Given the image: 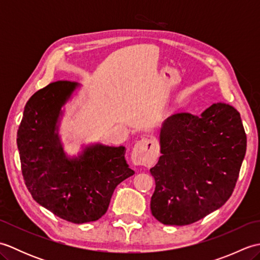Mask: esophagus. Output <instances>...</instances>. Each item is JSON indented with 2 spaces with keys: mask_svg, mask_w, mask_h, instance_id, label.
<instances>
[{
  "mask_svg": "<svg viewBox=\"0 0 260 260\" xmlns=\"http://www.w3.org/2000/svg\"><path fill=\"white\" fill-rule=\"evenodd\" d=\"M157 156V145L155 141L142 139L136 144L132 151V162L135 165H151L156 161Z\"/></svg>",
  "mask_w": 260,
  "mask_h": 260,
  "instance_id": "esophagus-1",
  "label": "esophagus"
}]
</instances>
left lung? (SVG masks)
<instances>
[{
  "mask_svg": "<svg viewBox=\"0 0 260 260\" xmlns=\"http://www.w3.org/2000/svg\"><path fill=\"white\" fill-rule=\"evenodd\" d=\"M159 156L150 170L155 180L154 218L185 225L222 207L233 194L245 158L247 137L240 114L224 103L200 116H170L159 129Z\"/></svg>",
  "mask_w": 260,
  "mask_h": 260,
  "instance_id": "8db88e82",
  "label": "left lung"
}]
</instances>
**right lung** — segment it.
Returning <instances> with one entry per match:
<instances>
[{"instance_id":"1","label":"right lung","mask_w":260,"mask_h":260,"mask_svg":"<svg viewBox=\"0 0 260 260\" xmlns=\"http://www.w3.org/2000/svg\"><path fill=\"white\" fill-rule=\"evenodd\" d=\"M78 82L57 81L27 101L18 131L22 174L32 198L73 223L96 221L106 213L120 182L134 174L125 146L82 144L69 155L59 134L64 106L80 89Z\"/></svg>"}]
</instances>
